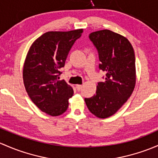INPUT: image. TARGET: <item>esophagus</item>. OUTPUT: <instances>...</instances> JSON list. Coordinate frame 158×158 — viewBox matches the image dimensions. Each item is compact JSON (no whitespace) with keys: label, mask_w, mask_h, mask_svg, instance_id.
<instances>
[{"label":"esophagus","mask_w":158,"mask_h":158,"mask_svg":"<svg viewBox=\"0 0 158 158\" xmlns=\"http://www.w3.org/2000/svg\"><path fill=\"white\" fill-rule=\"evenodd\" d=\"M82 85H76V90L78 91V92H79V91L82 89Z\"/></svg>","instance_id":"1"}]
</instances>
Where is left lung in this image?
Wrapping results in <instances>:
<instances>
[{"label": "left lung", "instance_id": "1", "mask_svg": "<svg viewBox=\"0 0 158 158\" xmlns=\"http://www.w3.org/2000/svg\"><path fill=\"white\" fill-rule=\"evenodd\" d=\"M89 39L97 49L99 69L105 73L95 94L85 101L99 118L114 115L127 102L135 85V58L129 40L110 30L94 31Z\"/></svg>", "mask_w": 158, "mask_h": 158}]
</instances>
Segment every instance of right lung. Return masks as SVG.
Returning <instances> with one entry per match:
<instances>
[{"mask_svg":"<svg viewBox=\"0 0 158 158\" xmlns=\"http://www.w3.org/2000/svg\"><path fill=\"white\" fill-rule=\"evenodd\" d=\"M82 31H48L33 42L26 56L23 74L26 92L41 111L51 116L64 114L73 94L70 85L58 79L60 69Z\"/></svg>","mask_w":158,"mask_h":158,"instance_id":"add662e5","label":"right lung"}]
</instances>
